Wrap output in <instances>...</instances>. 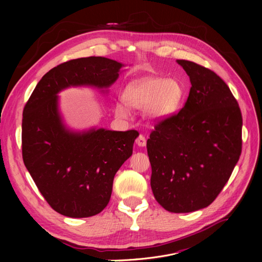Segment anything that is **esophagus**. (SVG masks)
<instances>
[{
	"instance_id": "1",
	"label": "esophagus",
	"mask_w": 262,
	"mask_h": 262,
	"mask_svg": "<svg viewBox=\"0 0 262 262\" xmlns=\"http://www.w3.org/2000/svg\"><path fill=\"white\" fill-rule=\"evenodd\" d=\"M137 144L138 146L140 147H144L146 145V140L143 136H140L138 139H137Z\"/></svg>"
}]
</instances>
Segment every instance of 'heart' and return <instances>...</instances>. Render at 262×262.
I'll list each match as a JSON object with an SVG mask.
<instances>
[{
  "label": "heart",
  "mask_w": 262,
  "mask_h": 262,
  "mask_svg": "<svg viewBox=\"0 0 262 262\" xmlns=\"http://www.w3.org/2000/svg\"><path fill=\"white\" fill-rule=\"evenodd\" d=\"M186 97L185 86L178 80L156 76L136 78L126 83L122 99L115 102V114L125 119L130 109L146 110L148 120L163 122L175 116Z\"/></svg>",
  "instance_id": "b5f03b06"
}]
</instances>
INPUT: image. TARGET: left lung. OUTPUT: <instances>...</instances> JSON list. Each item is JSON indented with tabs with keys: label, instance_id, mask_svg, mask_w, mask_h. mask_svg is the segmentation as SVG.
I'll use <instances>...</instances> for the list:
<instances>
[{
	"label": "left lung",
	"instance_id": "8db88e82",
	"mask_svg": "<svg viewBox=\"0 0 262 262\" xmlns=\"http://www.w3.org/2000/svg\"><path fill=\"white\" fill-rule=\"evenodd\" d=\"M191 83L184 108L160 122L146 142L156 201L172 213L210 205L242 153L243 118L231 90L213 71L176 61Z\"/></svg>",
	"mask_w": 262,
	"mask_h": 262
}]
</instances>
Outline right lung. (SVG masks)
Wrapping results in <instances>:
<instances>
[{
    "label": "right lung",
    "instance_id": "right-lung-1",
    "mask_svg": "<svg viewBox=\"0 0 262 262\" xmlns=\"http://www.w3.org/2000/svg\"><path fill=\"white\" fill-rule=\"evenodd\" d=\"M123 67L104 57L62 63L42 76L24 108V164L46 201L62 215L89 217L106 208L116 172L132 155L138 132L70 128L59 94L70 87L108 94Z\"/></svg>",
    "mask_w": 262,
    "mask_h": 262
}]
</instances>
